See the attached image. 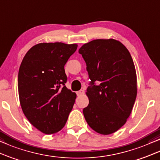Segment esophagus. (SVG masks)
<instances>
[{
	"label": "esophagus",
	"mask_w": 160,
	"mask_h": 160,
	"mask_svg": "<svg viewBox=\"0 0 160 160\" xmlns=\"http://www.w3.org/2000/svg\"><path fill=\"white\" fill-rule=\"evenodd\" d=\"M83 93H84L83 90H80L77 92V94H78V96H81L82 94H83Z\"/></svg>",
	"instance_id": "esophagus-1"
}]
</instances>
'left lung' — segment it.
Here are the masks:
<instances>
[{
    "instance_id": "8db88e82",
    "label": "left lung",
    "mask_w": 160,
    "mask_h": 160,
    "mask_svg": "<svg viewBox=\"0 0 160 160\" xmlns=\"http://www.w3.org/2000/svg\"><path fill=\"white\" fill-rule=\"evenodd\" d=\"M86 63L91 86L83 115L89 127L101 135L118 130L130 116L137 97V74L126 47L113 39H94L79 50ZM99 81L100 85L94 82Z\"/></svg>"
}]
</instances>
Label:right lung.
<instances>
[{"label": "right lung", "instance_id": "obj_1", "mask_svg": "<svg viewBox=\"0 0 160 160\" xmlns=\"http://www.w3.org/2000/svg\"><path fill=\"white\" fill-rule=\"evenodd\" d=\"M77 48V44L39 43L28 51L21 63V108L30 123L42 133L50 135L62 129L73 108L77 95L65 86L64 66Z\"/></svg>", "mask_w": 160, "mask_h": 160}]
</instances>
